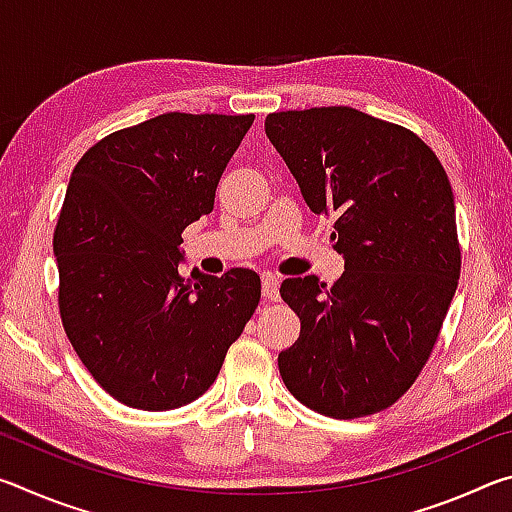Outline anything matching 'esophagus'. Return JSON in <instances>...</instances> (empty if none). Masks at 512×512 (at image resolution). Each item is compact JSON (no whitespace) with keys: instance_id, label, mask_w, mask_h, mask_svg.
I'll return each mask as SVG.
<instances>
[{"instance_id":"obj_1","label":"esophagus","mask_w":512,"mask_h":512,"mask_svg":"<svg viewBox=\"0 0 512 512\" xmlns=\"http://www.w3.org/2000/svg\"><path fill=\"white\" fill-rule=\"evenodd\" d=\"M280 282H282V277L275 273L262 275V293L266 300H277V296H280Z\"/></svg>"}]
</instances>
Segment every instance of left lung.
Returning a JSON list of instances; mask_svg holds the SVG:
<instances>
[{
	"label": "left lung",
	"instance_id": "8db88e82",
	"mask_svg": "<svg viewBox=\"0 0 512 512\" xmlns=\"http://www.w3.org/2000/svg\"><path fill=\"white\" fill-rule=\"evenodd\" d=\"M264 126L311 212L336 219L345 257L329 289L314 275L282 282L300 318L282 381L329 418L384 411L429 361L461 277L447 173L409 128L348 106L271 112Z\"/></svg>",
	"mask_w": 512,
	"mask_h": 512
}]
</instances>
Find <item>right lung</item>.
Wrapping results in <instances>:
<instances>
[{"instance_id": "obj_1", "label": "right lung", "mask_w": 512, "mask_h": 512, "mask_svg": "<svg viewBox=\"0 0 512 512\" xmlns=\"http://www.w3.org/2000/svg\"><path fill=\"white\" fill-rule=\"evenodd\" d=\"M255 115L167 112L76 162L54 230L58 309L83 366L117 402L169 411L214 384L262 296L255 271L178 273L183 230Z\"/></svg>"}]
</instances>
